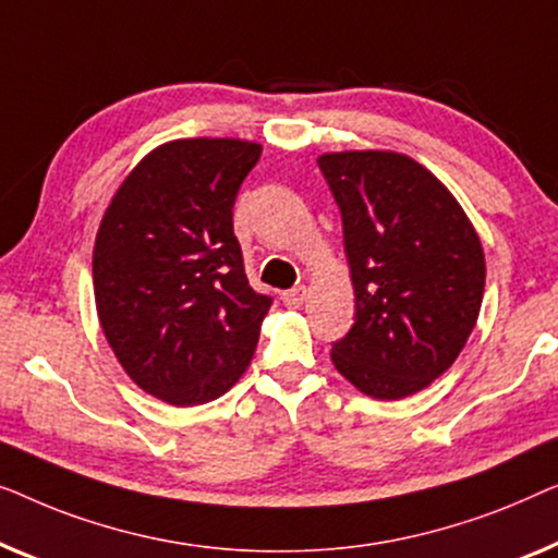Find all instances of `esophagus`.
I'll return each instance as SVG.
<instances>
[{"label":"esophagus","mask_w":558,"mask_h":558,"mask_svg":"<svg viewBox=\"0 0 558 558\" xmlns=\"http://www.w3.org/2000/svg\"><path fill=\"white\" fill-rule=\"evenodd\" d=\"M305 298H308V290H305L303 286H298V288H290L282 293V303H286L288 308H301V305L305 303Z\"/></svg>","instance_id":"34e87169"}]
</instances>
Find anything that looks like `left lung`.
<instances>
[{"label":"left lung","instance_id":"1","mask_svg":"<svg viewBox=\"0 0 558 558\" xmlns=\"http://www.w3.org/2000/svg\"><path fill=\"white\" fill-rule=\"evenodd\" d=\"M343 222L356 320L333 366L374 399L425 389L460 356L485 288L483 245L435 174L395 151L318 159Z\"/></svg>","mask_w":558,"mask_h":558}]
</instances>
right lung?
I'll return each instance as SVG.
<instances>
[{"label":"right lung","instance_id":"add662e5","mask_svg":"<svg viewBox=\"0 0 558 558\" xmlns=\"http://www.w3.org/2000/svg\"><path fill=\"white\" fill-rule=\"evenodd\" d=\"M260 151L169 141L125 177L98 227L100 326L125 374L169 404L222 397L255 354L272 298L250 288L232 207Z\"/></svg>","mask_w":558,"mask_h":558}]
</instances>
